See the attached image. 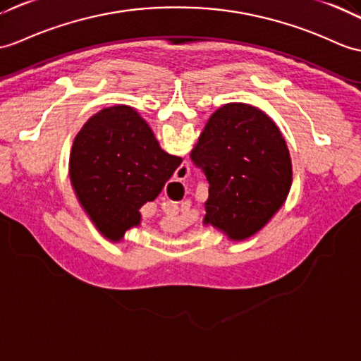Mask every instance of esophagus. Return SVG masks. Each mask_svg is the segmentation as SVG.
Wrapping results in <instances>:
<instances>
[{
	"instance_id": "obj_1",
	"label": "esophagus",
	"mask_w": 361,
	"mask_h": 361,
	"mask_svg": "<svg viewBox=\"0 0 361 361\" xmlns=\"http://www.w3.org/2000/svg\"><path fill=\"white\" fill-rule=\"evenodd\" d=\"M189 175V166L188 164H181L177 169V177L178 180H184ZM172 209L175 211V206H172Z\"/></svg>"
}]
</instances>
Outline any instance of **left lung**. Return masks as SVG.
<instances>
[{
    "instance_id": "left-lung-1",
    "label": "left lung",
    "mask_w": 361,
    "mask_h": 361,
    "mask_svg": "<svg viewBox=\"0 0 361 361\" xmlns=\"http://www.w3.org/2000/svg\"><path fill=\"white\" fill-rule=\"evenodd\" d=\"M190 158L209 181L203 224L232 241L263 229L280 211L292 186V161L280 129L246 103L216 109Z\"/></svg>"
}]
</instances>
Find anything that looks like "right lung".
I'll return each mask as SVG.
<instances>
[{
    "instance_id": "add662e5",
    "label": "right lung",
    "mask_w": 361,
    "mask_h": 361,
    "mask_svg": "<svg viewBox=\"0 0 361 361\" xmlns=\"http://www.w3.org/2000/svg\"><path fill=\"white\" fill-rule=\"evenodd\" d=\"M180 164L135 109L115 104L92 115L77 133L69 177L92 224L106 240L120 243L141 224V206L158 197Z\"/></svg>"
}]
</instances>
